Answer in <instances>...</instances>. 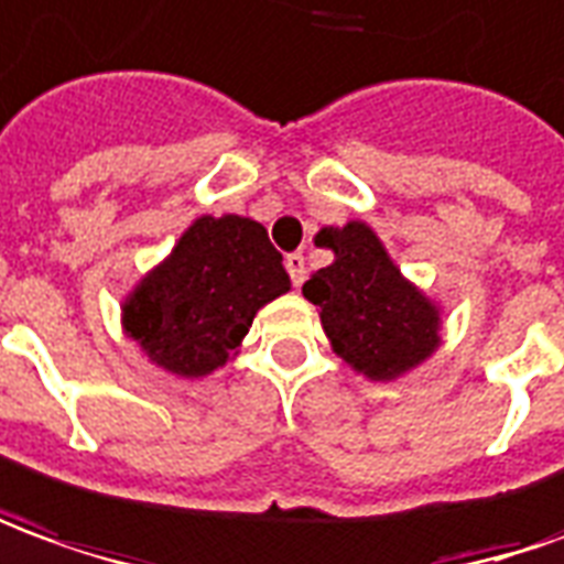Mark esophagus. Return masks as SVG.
Instances as JSON below:
<instances>
[{"mask_svg": "<svg viewBox=\"0 0 564 564\" xmlns=\"http://www.w3.org/2000/svg\"><path fill=\"white\" fill-rule=\"evenodd\" d=\"M285 270H289L291 282H294V285L301 289V285H304V279H306L304 254H289V258H285Z\"/></svg>", "mask_w": 564, "mask_h": 564, "instance_id": "1", "label": "esophagus"}]
</instances>
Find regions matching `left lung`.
Instances as JSON below:
<instances>
[{
  "label": "left lung",
  "instance_id": "8db88e82",
  "mask_svg": "<svg viewBox=\"0 0 564 564\" xmlns=\"http://www.w3.org/2000/svg\"><path fill=\"white\" fill-rule=\"evenodd\" d=\"M334 260L304 282L332 349L368 380L405 378L442 347V304L417 289L365 220L322 227Z\"/></svg>",
  "mask_w": 564,
  "mask_h": 564
}]
</instances>
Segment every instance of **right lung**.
Masks as SVG:
<instances>
[{"label":"right lung","instance_id":"right-lung-1","mask_svg":"<svg viewBox=\"0 0 564 564\" xmlns=\"http://www.w3.org/2000/svg\"><path fill=\"white\" fill-rule=\"evenodd\" d=\"M291 291L267 230L242 215H199L122 297V332L147 362L199 380L239 356L258 310Z\"/></svg>","mask_w":564,"mask_h":564}]
</instances>
